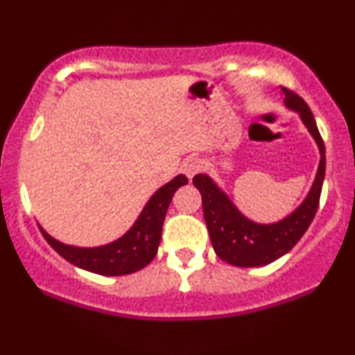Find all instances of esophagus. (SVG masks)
I'll list each match as a JSON object with an SVG mask.
<instances>
[{
    "label": "esophagus",
    "mask_w": 355,
    "mask_h": 355,
    "mask_svg": "<svg viewBox=\"0 0 355 355\" xmlns=\"http://www.w3.org/2000/svg\"><path fill=\"white\" fill-rule=\"evenodd\" d=\"M182 170L187 177L191 178L195 173H198L200 170H202V162H200L198 159H195V157H191V159H187L185 162H183Z\"/></svg>",
    "instance_id": "1"
}]
</instances>
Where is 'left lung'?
Listing matches in <instances>:
<instances>
[{
  "label": "left lung",
  "instance_id": "obj_1",
  "mask_svg": "<svg viewBox=\"0 0 355 355\" xmlns=\"http://www.w3.org/2000/svg\"><path fill=\"white\" fill-rule=\"evenodd\" d=\"M281 91L284 92L286 105L300 112L302 122L321 150V162L313 189L296 211L272 225L253 223L236 210L232 200L211 182L210 177L202 173L193 177V185L202 193L203 215L213 250L223 261L233 266L254 268L276 261L301 240L311 221L314 220L319 207L324 173H326V148H324L322 137L304 99L288 87H281Z\"/></svg>",
  "mask_w": 355,
  "mask_h": 355
}]
</instances>
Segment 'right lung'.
<instances>
[{
    "mask_svg": "<svg viewBox=\"0 0 355 355\" xmlns=\"http://www.w3.org/2000/svg\"><path fill=\"white\" fill-rule=\"evenodd\" d=\"M187 183L189 178L185 175H178L172 182L157 190L129 232L117 241L105 246L76 248L55 241L44 230H41V233L51 248H54L64 259L74 266L102 276L130 275L142 270L155 258L162 238V226L172 196L178 187Z\"/></svg>",
    "mask_w": 355,
    "mask_h": 355,
    "instance_id": "1",
    "label": "right lung"
}]
</instances>
